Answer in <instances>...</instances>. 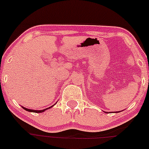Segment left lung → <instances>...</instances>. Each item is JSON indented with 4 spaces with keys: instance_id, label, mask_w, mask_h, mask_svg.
Returning a JSON list of instances; mask_svg holds the SVG:
<instances>
[{
    "instance_id": "left-lung-1",
    "label": "left lung",
    "mask_w": 149,
    "mask_h": 149,
    "mask_svg": "<svg viewBox=\"0 0 149 149\" xmlns=\"http://www.w3.org/2000/svg\"><path fill=\"white\" fill-rule=\"evenodd\" d=\"M119 112H120V111H118V112H115V113H119ZM111 113H112V112H111Z\"/></svg>"
}]
</instances>
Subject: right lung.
<instances>
[{
  "instance_id": "1",
  "label": "right lung",
  "mask_w": 149,
  "mask_h": 149,
  "mask_svg": "<svg viewBox=\"0 0 149 149\" xmlns=\"http://www.w3.org/2000/svg\"><path fill=\"white\" fill-rule=\"evenodd\" d=\"M56 104V103H55ZM54 104V105H55ZM54 105H52V106H51V107H49V108H46V109H44V110H31V109H29V108H26L25 107H23V106H21L24 109V110H26V111H29V112H32V113H43V112H44L45 111V110H48V109H49V108H52V107H53Z\"/></svg>"
}]
</instances>
